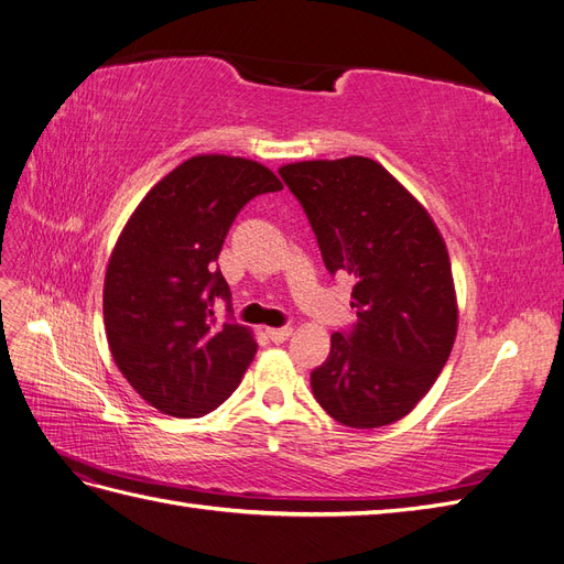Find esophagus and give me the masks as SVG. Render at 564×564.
Here are the masks:
<instances>
[{"instance_id":"34e87169","label":"esophagus","mask_w":564,"mask_h":564,"mask_svg":"<svg viewBox=\"0 0 564 564\" xmlns=\"http://www.w3.org/2000/svg\"><path fill=\"white\" fill-rule=\"evenodd\" d=\"M272 344H284V340L292 336V327H280V329H268L265 332Z\"/></svg>"}]
</instances>
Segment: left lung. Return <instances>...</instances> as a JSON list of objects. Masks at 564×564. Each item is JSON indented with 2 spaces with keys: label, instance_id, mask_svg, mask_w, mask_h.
<instances>
[{
  "label": "left lung",
  "instance_id": "obj_1",
  "mask_svg": "<svg viewBox=\"0 0 564 564\" xmlns=\"http://www.w3.org/2000/svg\"><path fill=\"white\" fill-rule=\"evenodd\" d=\"M308 216L332 275L355 280L357 322L334 332L313 395L350 429L406 416L431 390L456 338L449 253L433 218L369 158L280 169Z\"/></svg>",
  "mask_w": 564,
  "mask_h": 564
}]
</instances>
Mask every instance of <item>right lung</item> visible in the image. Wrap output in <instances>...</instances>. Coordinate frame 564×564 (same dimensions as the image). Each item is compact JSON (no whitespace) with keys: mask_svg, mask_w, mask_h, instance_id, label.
Returning <instances> with one entry per match:
<instances>
[{"mask_svg":"<svg viewBox=\"0 0 564 564\" xmlns=\"http://www.w3.org/2000/svg\"><path fill=\"white\" fill-rule=\"evenodd\" d=\"M282 191L268 166L197 155L164 176L131 214L104 286L115 365L164 414H209L240 386L256 340L214 303L230 301L216 265L237 214L256 195Z\"/></svg>","mask_w":564,"mask_h":564,"instance_id":"obj_1","label":"right lung"}]
</instances>
